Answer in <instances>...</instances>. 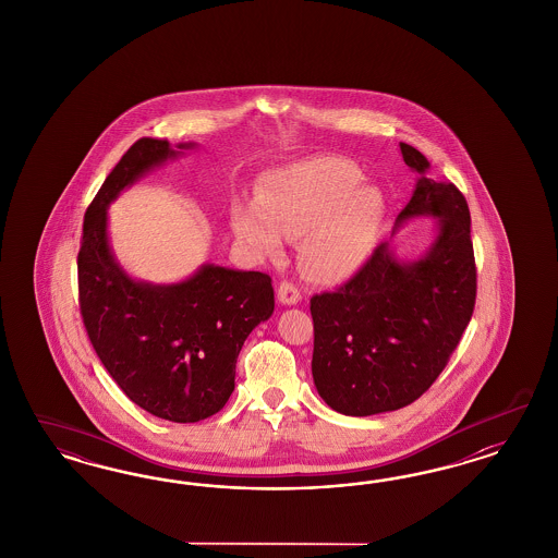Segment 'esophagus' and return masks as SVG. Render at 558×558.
Instances as JSON below:
<instances>
[{"mask_svg":"<svg viewBox=\"0 0 558 558\" xmlns=\"http://www.w3.org/2000/svg\"><path fill=\"white\" fill-rule=\"evenodd\" d=\"M278 301L282 304H287V306H292V304H296L301 301V290L296 287H292V284H288V282H282V284L278 287Z\"/></svg>","mask_w":558,"mask_h":558,"instance_id":"esophagus-1","label":"esophagus"}]
</instances>
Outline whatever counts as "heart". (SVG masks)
Returning a JSON list of instances; mask_svg holds the SVG:
<instances>
[{
    "mask_svg": "<svg viewBox=\"0 0 558 558\" xmlns=\"http://www.w3.org/2000/svg\"><path fill=\"white\" fill-rule=\"evenodd\" d=\"M352 161L311 157L264 173L257 201L233 206L236 239L274 257L287 236H303L301 262L313 280L341 284L362 268L385 215V196Z\"/></svg>",
    "mask_w": 558,
    "mask_h": 558,
    "instance_id": "heart-1",
    "label": "heart"
}]
</instances>
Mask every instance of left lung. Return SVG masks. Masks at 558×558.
<instances>
[{
  "label": "left lung",
  "mask_w": 558,
  "mask_h": 558,
  "mask_svg": "<svg viewBox=\"0 0 558 558\" xmlns=\"http://www.w3.org/2000/svg\"><path fill=\"white\" fill-rule=\"evenodd\" d=\"M420 173L392 236L409 220L436 219L420 257L403 259L380 243L350 282L311 299L313 380L333 411L366 417L420 399L446 368L476 296L471 213L452 182L427 178V159L401 143Z\"/></svg>",
  "instance_id": "obj_1"
}]
</instances>
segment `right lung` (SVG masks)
<instances>
[{
  "label": "right lung",
  "mask_w": 558,
  "mask_h": 558,
  "mask_svg": "<svg viewBox=\"0 0 558 558\" xmlns=\"http://www.w3.org/2000/svg\"><path fill=\"white\" fill-rule=\"evenodd\" d=\"M194 147L138 138L89 204L77 255L80 308L104 368L133 403L173 423L219 413L235 389L241 345L274 313L268 274L203 264L180 282L153 284L124 271L112 252L108 206Z\"/></svg>",
  "instance_id": "1"
}]
</instances>
